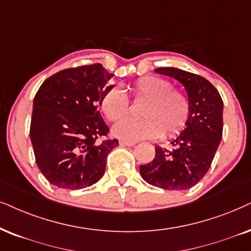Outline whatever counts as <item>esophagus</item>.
<instances>
[{
	"label": "esophagus",
	"mask_w": 251,
	"mask_h": 251,
	"mask_svg": "<svg viewBox=\"0 0 251 251\" xmlns=\"http://www.w3.org/2000/svg\"><path fill=\"white\" fill-rule=\"evenodd\" d=\"M122 146H127V147H132V146L135 145V142H131V141H126V140H122L119 142Z\"/></svg>",
	"instance_id": "1"
}]
</instances>
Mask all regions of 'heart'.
Returning a JSON list of instances; mask_svg holds the SVG:
<instances>
[{"label": "heart", "instance_id": "obj_1", "mask_svg": "<svg viewBox=\"0 0 251 251\" xmlns=\"http://www.w3.org/2000/svg\"><path fill=\"white\" fill-rule=\"evenodd\" d=\"M133 97L146 104L141 110L142 120H126L117 125L113 132L125 140L157 139L166 134L173 138L186 126L190 116L189 98L182 91L173 89L166 78L144 76L129 87ZM100 109L111 123H119L128 116L129 102L123 90L112 88L100 100Z\"/></svg>", "mask_w": 251, "mask_h": 251}]
</instances>
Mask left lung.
Wrapping results in <instances>:
<instances>
[{
  "instance_id": "8db88e82",
  "label": "left lung",
  "mask_w": 251,
  "mask_h": 251,
  "mask_svg": "<svg viewBox=\"0 0 251 251\" xmlns=\"http://www.w3.org/2000/svg\"><path fill=\"white\" fill-rule=\"evenodd\" d=\"M158 74L180 82L188 93L190 116L186 128L171 142L174 148L155 147L151 162L140 166L146 182L164 190H188L206 175L223 138L224 102L210 81L201 75L166 67Z\"/></svg>"
}]
</instances>
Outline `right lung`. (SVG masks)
<instances>
[{
    "instance_id": "add662e5",
    "label": "right lung",
    "mask_w": 251,
    "mask_h": 251,
    "mask_svg": "<svg viewBox=\"0 0 251 251\" xmlns=\"http://www.w3.org/2000/svg\"><path fill=\"white\" fill-rule=\"evenodd\" d=\"M110 74L100 63L67 68L50 76L33 100L30 138L39 170L61 189H84L98 182L106 157L118 146L104 139L110 129L98 106Z\"/></svg>"
}]
</instances>
